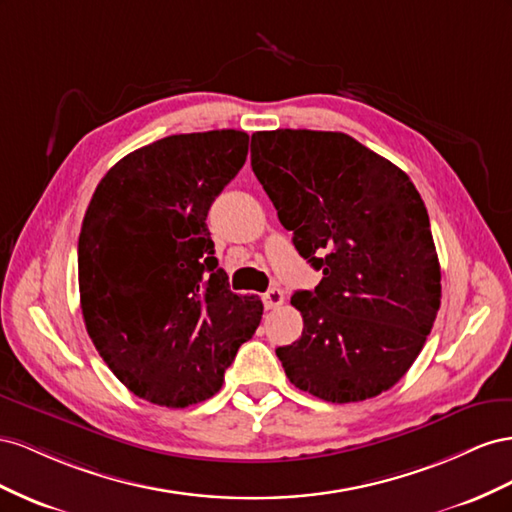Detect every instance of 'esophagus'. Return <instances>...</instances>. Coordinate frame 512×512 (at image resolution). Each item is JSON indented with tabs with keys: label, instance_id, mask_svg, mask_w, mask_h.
<instances>
[{
	"label": "esophagus",
	"instance_id": "34e87169",
	"mask_svg": "<svg viewBox=\"0 0 512 512\" xmlns=\"http://www.w3.org/2000/svg\"><path fill=\"white\" fill-rule=\"evenodd\" d=\"M283 302H285V294H283V289H279V287H274V289H270L264 294L266 309H276V306H281Z\"/></svg>",
	"mask_w": 512,
	"mask_h": 512
}]
</instances>
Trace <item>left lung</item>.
Here are the masks:
<instances>
[{"label":"left lung","instance_id":"left-lung-1","mask_svg":"<svg viewBox=\"0 0 512 512\" xmlns=\"http://www.w3.org/2000/svg\"><path fill=\"white\" fill-rule=\"evenodd\" d=\"M251 167L296 251L324 272L296 291L302 337L276 349L296 388L356 403L418 358L442 298L425 201L407 173L345 133L264 130Z\"/></svg>","mask_w":512,"mask_h":512}]
</instances>
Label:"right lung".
Returning <instances> with one entry per match:
<instances>
[{"label":"right lung","instance_id":"obj_1","mask_svg":"<svg viewBox=\"0 0 512 512\" xmlns=\"http://www.w3.org/2000/svg\"><path fill=\"white\" fill-rule=\"evenodd\" d=\"M246 154L242 130L171 135L115 163L87 206L85 328L113 375L150 403L214 397L261 321V300L229 289L206 225Z\"/></svg>","mask_w":512,"mask_h":512}]
</instances>
